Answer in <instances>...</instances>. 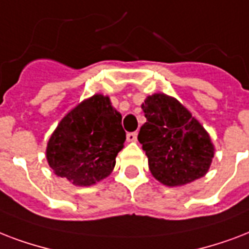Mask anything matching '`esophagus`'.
<instances>
[{
	"label": "esophagus",
	"instance_id": "obj_1",
	"mask_svg": "<svg viewBox=\"0 0 249 249\" xmlns=\"http://www.w3.org/2000/svg\"><path fill=\"white\" fill-rule=\"evenodd\" d=\"M127 142H136L138 140V134L136 132H130V134H127Z\"/></svg>",
	"mask_w": 249,
	"mask_h": 249
}]
</instances>
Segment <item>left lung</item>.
Returning a JSON list of instances; mask_svg holds the SVG:
<instances>
[{"mask_svg":"<svg viewBox=\"0 0 249 249\" xmlns=\"http://www.w3.org/2000/svg\"><path fill=\"white\" fill-rule=\"evenodd\" d=\"M142 109L146 122L138 139L152 175L167 187L184 186L207 174L214 157L208 131L175 97L153 93Z\"/></svg>","mask_w":249,"mask_h":249,"instance_id":"left-lung-1","label":"left lung"}]
</instances>
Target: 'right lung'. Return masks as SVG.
Instances as JSON below:
<instances>
[{
	"label": "right lung",
	"mask_w": 249,
	"mask_h": 249,
	"mask_svg": "<svg viewBox=\"0 0 249 249\" xmlns=\"http://www.w3.org/2000/svg\"><path fill=\"white\" fill-rule=\"evenodd\" d=\"M124 140L121 113L109 96L96 93L61 119L46 145V161L74 186H92L111 174Z\"/></svg>",
	"instance_id": "obj_1"
}]
</instances>
